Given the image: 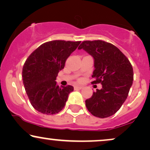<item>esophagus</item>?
Here are the masks:
<instances>
[{"mask_svg": "<svg viewBox=\"0 0 150 150\" xmlns=\"http://www.w3.org/2000/svg\"><path fill=\"white\" fill-rule=\"evenodd\" d=\"M75 90H77V89H81L82 88V86H75Z\"/></svg>", "mask_w": 150, "mask_h": 150, "instance_id": "34e87169", "label": "esophagus"}]
</instances>
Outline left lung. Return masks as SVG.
<instances>
[{"label": "left lung", "instance_id": "left-lung-1", "mask_svg": "<svg viewBox=\"0 0 150 150\" xmlns=\"http://www.w3.org/2000/svg\"><path fill=\"white\" fill-rule=\"evenodd\" d=\"M78 49H83L93 57L95 69L92 83L102 84L101 89H96L85 100L86 107L95 117H110L127 98L133 80L132 66L117 47L103 40L83 41Z\"/></svg>", "mask_w": 150, "mask_h": 150}]
</instances>
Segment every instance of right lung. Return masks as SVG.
<instances>
[{
  "label": "right lung",
  "instance_id": "obj_1",
  "mask_svg": "<svg viewBox=\"0 0 150 150\" xmlns=\"http://www.w3.org/2000/svg\"><path fill=\"white\" fill-rule=\"evenodd\" d=\"M81 41L52 40L43 43L30 54L22 69L23 83L30 104L45 115L59 113L64 108L73 86L57 85L59 70Z\"/></svg>",
  "mask_w": 150,
  "mask_h": 150
}]
</instances>
